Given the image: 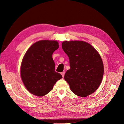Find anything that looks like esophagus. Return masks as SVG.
<instances>
[{
  "mask_svg": "<svg viewBox=\"0 0 124 124\" xmlns=\"http://www.w3.org/2000/svg\"><path fill=\"white\" fill-rule=\"evenodd\" d=\"M61 74H62V77L63 78L64 77V76H65V72H61Z\"/></svg>",
  "mask_w": 124,
  "mask_h": 124,
  "instance_id": "obj_1",
  "label": "esophagus"
}]
</instances>
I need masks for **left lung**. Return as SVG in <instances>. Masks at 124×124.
I'll use <instances>...</instances> for the list:
<instances>
[{
	"label": "left lung",
	"instance_id": "8db88e82",
	"mask_svg": "<svg viewBox=\"0 0 124 124\" xmlns=\"http://www.w3.org/2000/svg\"><path fill=\"white\" fill-rule=\"evenodd\" d=\"M62 48L69 58L64 78L75 94L85 97L99 87L103 75L102 59L95 48L80 41H64Z\"/></svg>",
	"mask_w": 124,
	"mask_h": 124
}]
</instances>
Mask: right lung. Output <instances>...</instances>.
<instances>
[{
    "label": "right lung",
    "mask_w": 124,
    "mask_h": 124,
    "mask_svg": "<svg viewBox=\"0 0 124 124\" xmlns=\"http://www.w3.org/2000/svg\"><path fill=\"white\" fill-rule=\"evenodd\" d=\"M56 41L41 40L29 48L25 53L21 67L22 81L28 91L37 96H43L51 91L54 84L62 78L56 72L52 58L58 49Z\"/></svg>",
    "instance_id": "add662e5"
}]
</instances>
